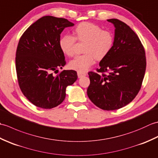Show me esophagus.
<instances>
[{"label":"esophagus","instance_id":"obj_1","mask_svg":"<svg viewBox=\"0 0 158 158\" xmlns=\"http://www.w3.org/2000/svg\"><path fill=\"white\" fill-rule=\"evenodd\" d=\"M86 75V74L84 73H81V72H77V76H78L79 78H81L82 77H84Z\"/></svg>","mask_w":158,"mask_h":158}]
</instances>
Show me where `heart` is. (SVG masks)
<instances>
[{"label":"heart","instance_id":"b5f03b06","mask_svg":"<svg viewBox=\"0 0 158 158\" xmlns=\"http://www.w3.org/2000/svg\"><path fill=\"white\" fill-rule=\"evenodd\" d=\"M73 36L63 35L59 41V47L64 54L72 57L75 54V41L85 43L83 53L69 63V67L78 72L85 73L95 62V59H105L111 51L114 37L111 32L103 31L94 23L82 22L73 30Z\"/></svg>","mask_w":158,"mask_h":158}]
</instances>
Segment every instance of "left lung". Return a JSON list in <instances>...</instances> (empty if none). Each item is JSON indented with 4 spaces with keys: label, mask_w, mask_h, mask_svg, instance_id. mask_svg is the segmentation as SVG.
I'll return each instance as SVG.
<instances>
[{
    "label": "left lung",
    "mask_w": 158,
    "mask_h": 158,
    "mask_svg": "<svg viewBox=\"0 0 158 158\" xmlns=\"http://www.w3.org/2000/svg\"><path fill=\"white\" fill-rule=\"evenodd\" d=\"M107 21L115 28L113 47L100 62L96 70L101 73H88L87 94L100 109L113 110L127 105L138 94L145 73L146 57L139 38L129 26L117 19Z\"/></svg>",
    "instance_id": "obj_1"
}]
</instances>
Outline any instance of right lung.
Segmentation results:
<instances>
[{
    "mask_svg": "<svg viewBox=\"0 0 158 158\" xmlns=\"http://www.w3.org/2000/svg\"><path fill=\"white\" fill-rule=\"evenodd\" d=\"M74 23L53 16L42 17L29 26L20 38L15 67L19 88L33 105L50 109L60 105L66 87L77 79L75 70H64V54L59 47L60 34Z\"/></svg>",
    "mask_w": 158,
    "mask_h": 158,
    "instance_id": "obj_1",
    "label": "right lung"
}]
</instances>
